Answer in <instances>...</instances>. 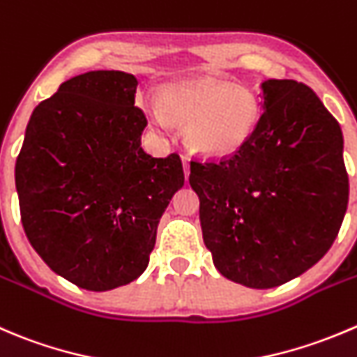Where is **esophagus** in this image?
<instances>
[{
  "mask_svg": "<svg viewBox=\"0 0 357 357\" xmlns=\"http://www.w3.org/2000/svg\"><path fill=\"white\" fill-rule=\"evenodd\" d=\"M181 162H183V171H185V178L188 179V176H190V160H188V157H181Z\"/></svg>",
  "mask_w": 357,
  "mask_h": 357,
  "instance_id": "34e87169",
  "label": "esophagus"
}]
</instances>
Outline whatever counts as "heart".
Returning a JSON list of instances; mask_svg holds the SVG:
<instances>
[{
    "label": "heart",
    "mask_w": 357,
    "mask_h": 357,
    "mask_svg": "<svg viewBox=\"0 0 357 357\" xmlns=\"http://www.w3.org/2000/svg\"><path fill=\"white\" fill-rule=\"evenodd\" d=\"M151 126L171 129V119L185 123L190 146L207 157H227L241 150L256 129L259 102L244 85L216 79L171 83L162 89L160 102H144Z\"/></svg>",
    "instance_id": "1"
}]
</instances>
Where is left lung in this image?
<instances>
[{"instance_id":"obj_1","label":"left lung","mask_w":357,"mask_h":357,"mask_svg":"<svg viewBox=\"0 0 357 357\" xmlns=\"http://www.w3.org/2000/svg\"><path fill=\"white\" fill-rule=\"evenodd\" d=\"M261 99V116L241 150L190 164L214 266L255 289L316 265L349 202L344 136L316 92L295 79H265Z\"/></svg>"}]
</instances>
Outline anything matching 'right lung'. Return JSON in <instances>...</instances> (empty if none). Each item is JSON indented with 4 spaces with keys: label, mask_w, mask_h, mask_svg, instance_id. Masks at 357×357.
<instances>
[{
    "label": "right lung",
    "mask_w": 357,
    "mask_h": 357,
    "mask_svg": "<svg viewBox=\"0 0 357 357\" xmlns=\"http://www.w3.org/2000/svg\"><path fill=\"white\" fill-rule=\"evenodd\" d=\"M137 78L89 71L34 108L15 164L24 231L55 274L89 291L146 271L157 227L185 185L176 153L141 148Z\"/></svg>",
    "instance_id": "add662e5"
}]
</instances>
